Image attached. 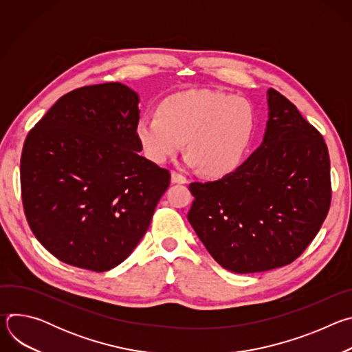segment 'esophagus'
Returning <instances> with one entry per match:
<instances>
[{"label":"esophagus","instance_id":"1","mask_svg":"<svg viewBox=\"0 0 352 352\" xmlns=\"http://www.w3.org/2000/svg\"><path fill=\"white\" fill-rule=\"evenodd\" d=\"M171 182H173V184H186L188 179H186L182 174L174 171V173L171 174Z\"/></svg>","mask_w":352,"mask_h":352}]
</instances>
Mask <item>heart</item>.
<instances>
[{
    "label": "heart",
    "instance_id": "b5f03b06",
    "mask_svg": "<svg viewBox=\"0 0 352 352\" xmlns=\"http://www.w3.org/2000/svg\"><path fill=\"white\" fill-rule=\"evenodd\" d=\"M255 129V110L246 98L217 90H189L160 103L157 116L135 125L143 155L156 164L175 156L186 142L189 167L221 177L238 167Z\"/></svg>",
    "mask_w": 352,
    "mask_h": 352
}]
</instances>
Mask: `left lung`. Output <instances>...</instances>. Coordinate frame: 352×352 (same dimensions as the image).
Listing matches in <instances>:
<instances>
[{"label":"left lung","instance_id":"left-lung-1","mask_svg":"<svg viewBox=\"0 0 352 352\" xmlns=\"http://www.w3.org/2000/svg\"><path fill=\"white\" fill-rule=\"evenodd\" d=\"M262 144L235 171L192 182L188 221L224 269L246 274L294 262L319 232L331 200L324 139L298 109L267 90Z\"/></svg>","mask_w":352,"mask_h":352}]
</instances>
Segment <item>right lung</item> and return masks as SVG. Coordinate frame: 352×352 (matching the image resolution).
I'll return each mask as SVG.
<instances>
[{
  "mask_svg": "<svg viewBox=\"0 0 352 352\" xmlns=\"http://www.w3.org/2000/svg\"><path fill=\"white\" fill-rule=\"evenodd\" d=\"M139 96L110 82L57 100L26 136L22 202L38 242L64 263L107 272L152 221L170 171L139 155Z\"/></svg>",
  "mask_w": 352,
  "mask_h": 352,
  "instance_id": "obj_1",
  "label": "right lung"
}]
</instances>
